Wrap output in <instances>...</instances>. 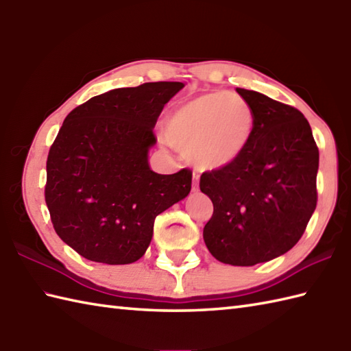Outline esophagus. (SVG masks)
<instances>
[{
	"label": "esophagus",
	"instance_id": "obj_1",
	"mask_svg": "<svg viewBox=\"0 0 351 351\" xmlns=\"http://www.w3.org/2000/svg\"><path fill=\"white\" fill-rule=\"evenodd\" d=\"M191 190L195 193L199 190V175H196V173H193V187H191Z\"/></svg>",
	"mask_w": 351,
	"mask_h": 351
}]
</instances>
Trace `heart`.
Segmentation results:
<instances>
[{"label": "heart", "instance_id": "b5f03b06", "mask_svg": "<svg viewBox=\"0 0 351 351\" xmlns=\"http://www.w3.org/2000/svg\"><path fill=\"white\" fill-rule=\"evenodd\" d=\"M255 111L240 95H197L170 111L166 138L200 170H219L235 162L255 132Z\"/></svg>", "mask_w": 351, "mask_h": 351}]
</instances>
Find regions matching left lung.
<instances>
[{
  "label": "left lung",
  "instance_id": "1",
  "mask_svg": "<svg viewBox=\"0 0 351 351\" xmlns=\"http://www.w3.org/2000/svg\"><path fill=\"white\" fill-rule=\"evenodd\" d=\"M255 111L244 154L228 167L200 176L214 213L204 241L223 264L250 267L293 249L317 206L318 147L299 110L237 88Z\"/></svg>",
  "mask_w": 351,
  "mask_h": 351
}]
</instances>
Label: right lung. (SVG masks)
I'll return each mask as SVG.
<instances>
[{"instance_id": "obj_1", "label": "right lung", "mask_w": 351, "mask_h": 351, "mask_svg": "<svg viewBox=\"0 0 351 351\" xmlns=\"http://www.w3.org/2000/svg\"><path fill=\"white\" fill-rule=\"evenodd\" d=\"M182 87L160 81L113 88L64 119L49 149L45 200L57 235L81 256L136 263L156 215L189 196L190 170L160 175L147 161L156 119Z\"/></svg>"}]
</instances>
